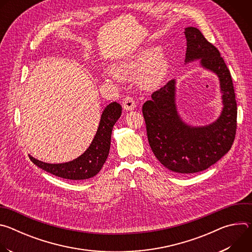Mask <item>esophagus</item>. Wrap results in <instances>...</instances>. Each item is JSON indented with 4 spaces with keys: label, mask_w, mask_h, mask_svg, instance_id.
Returning a JSON list of instances; mask_svg holds the SVG:
<instances>
[{
    "label": "esophagus",
    "mask_w": 252,
    "mask_h": 252,
    "mask_svg": "<svg viewBox=\"0 0 252 252\" xmlns=\"http://www.w3.org/2000/svg\"><path fill=\"white\" fill-rule=\"evenodd\" d=\"M123 107L126 111H132L135 109V102L133 100L132 97L130 96H126L124 98L123 101Z\"/></svg>",
    "instance_id": "1"
}]
</instances>
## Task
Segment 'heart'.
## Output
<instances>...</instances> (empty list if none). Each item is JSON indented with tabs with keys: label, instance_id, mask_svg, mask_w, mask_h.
I'll use <instances>...</instances> for the list:
<instances>
[{
	"label": "heart",
	"instance_id": "heart-1",
	"mask_svg": "<svg viewBox=\"0 0 252 252\" xmlns=\"http://www.w3.org/2000/svg\"><path fill=\"white\" fill-rule=\"evenodd\" d=\"M168 63L166 58L158 48L143 49L133 57L123 61L107 71V76L120 80L134 79L138 77V84L143 90H155L158 88L167 73Z\"/></svg>",
	"mask_w": 252,
	"mask_h": 252
}]
</instances>
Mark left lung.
Returning a JSON list of instances; mask_svg holds the SVG:
<instances>
[{
  "instance_id": "1",
  "label": "left lung",
  "mask_w": 252,
  "mask_h": 252,
  "mask_svg": "<svg viewBox=\"0 0 252 252\" xmlns=\"http://www.w3.org/2000/svg\"><path fill=\"white\" fill-rule=\"evenodd\" d=\"M186 64L199 60L204 69L218 76L222 99L220 116L213 123L192 126L178 114L176 81H169L142 105L148 139L159 162L177 173L202 171L230 150L236 131L237 106L232 79L220 51L193 27L185 29Z\"/></svg>"
}]
</instances>
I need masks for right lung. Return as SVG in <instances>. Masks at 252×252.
<instances>
[{
    "label": "right lung",
    "instance_id": "add662e5",
    "mask_svg": "<svg viewBox=\"0 0 252 252\" xmlns=\"http://www.w3.org/2000/svg\"><path fill=\"white\" fill-rule=\"evenodd\" d=\"M122 115V106L117 101L111 102L103 110L95 135L87 151L74 160L63 163H48L29 155L30 159L40 168L56 176L82 181L94 177L105 162L111 148V137L115 124Z\"/></svg>",
    "mask_w": 252,
    "mask_h": 252
}]
</instances>
